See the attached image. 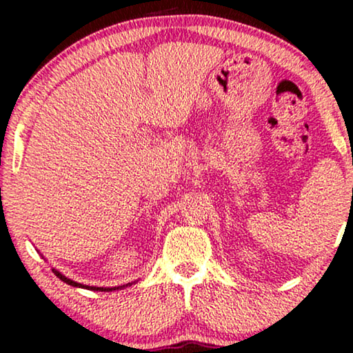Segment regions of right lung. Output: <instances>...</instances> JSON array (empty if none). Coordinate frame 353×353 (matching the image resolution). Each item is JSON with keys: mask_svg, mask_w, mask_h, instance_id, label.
<instances>
[{"mask_svg": "<svg viewBox=\"0 0 353 353\" xmlns=\"http://www.w3.org/2000/svg\"><path fill=\"white\" fill-rule=\"evenodd\" d=\"M52 272H54V274L57 278L61 279V281H64V283H67V284H70V286H75V288H85V289H90V291H115V289H119V288H94V286H83V284H80V283H75V281H72V279H69V278H65L64 274H61L59 272H56V270H52ZM120 288H123V286H120Z\"/></svg>", "mask_w": 353, "mask_h": 353, "instance_id": "right-lung-1", "label": "right lung"}]
</instances>
